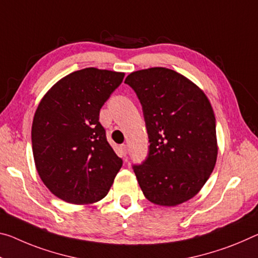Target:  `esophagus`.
<instances>
[{"instance_id":"esophagus-1","label":"esophagus","mask_w":258,"mask_h":258,"mask_svg":"<svg viewBox=\"0 0 258 258\" xmlns=\"http://www.w3.org/2000/svg\"><path fill=\"white\" fill-rule=\"evenodd\" d=\"M120 153L122 157H126V154H127V146L121 145L120 146Z\"/></svg>"}]
</instances>
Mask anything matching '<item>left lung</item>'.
Listing matches in <instances>:
<instances>
[{
    "label": "left lung",
    "mask_w": 258,
    "mask_h": 258,
    "mask_svg": "<svg viewBox=\"0 0 258 258\" xmlns=\"http://www.w3.org/2000/svg\"><path fill=\"white\" fill-rule=\"evenodd\" d=\"M142 105L148 156L133 170L147 200L174 207L199 193L214 171L216 118L198 86L166 68L132 72L125 79Z\"/></svg>",
    "instance_id": "obj_1"
}]
</instances>
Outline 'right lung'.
Listing matches in <instances>:
<instances>
[{
  "instance_id": "1",
  "label": "right lung",
  "mask_w": 258,
  "mask_h": 258,
  "mask_svg": "<svg viewBox=\"0 0 258 258\" xmlns=\"http://www.w3.org/2000/svg\"><path fill=\"white\" fill-rule=\"evenodd\" d=\"M125 73L87 68L49 89L32 124V148L41 180L65 202L89 204L108 194L121 158L109 145L100 110Z\"/></svg>"
}]
</instances>
